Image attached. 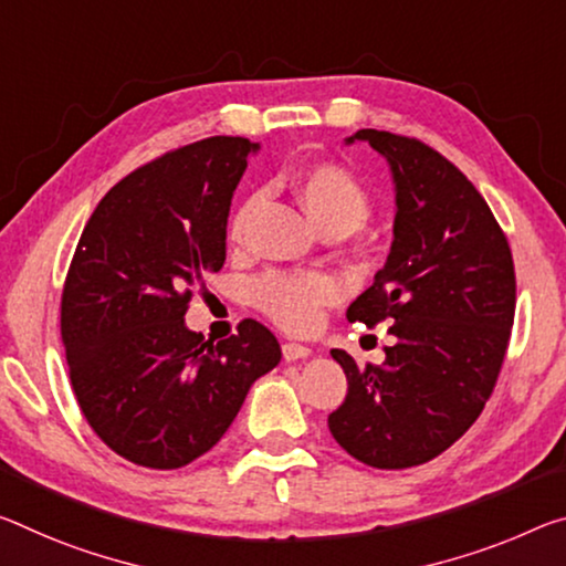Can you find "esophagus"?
I'll return each mask as SVG.
<instances>
[{
	"label": "esophagus",
	"mask_w": 566,
	"mask_h": 566,
	"mask_svg": "<svg viewBox=\"0 0 566 566\" xmlns=\"http://www.w3.org/2000/svg\"><path fill=\"white\" fill-rule=\"evenodd\" d=\"M282 353H284V360H302V357L312 355V347L300 345V343H284Z\"/></svg>",
	"instance_id": "34e87169"
}]
</instances>
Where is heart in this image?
Instances as JSON below:
<instances>
[{"label":"heart","mask_w":566,"mask_h":566,"mask_svg":"<svg viewBox=\"0 0 566 566\" xmlns=\"http://www.w3.org/2000/svg\"><path fill=\"white\" fill-rule=\"evenodd\" d=\"M297 196L310 219L322 231L353 234L373 217V193L353 168L343 164H312L300 168L292 178ZM254 201H244L229 221V239L244 237ZM339 297L335 276L322 272H266L251 282V302L274 325L290 332H310L317 327L322 310Z\"/></svg>","instance_id":"b5f03b06"}]
</instances>
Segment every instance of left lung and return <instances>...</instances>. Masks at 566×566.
I'll return each mask as SVG.
<instances>
[{
    "label": "left lung",
    "mask_w": 566,
    "mask_h": 566,
    "mask_svg": "<svg viewBox=\"0 0 566 566\" xmlns=\"http://www.w3.org/2000/svg\"><path fill=\"white\" fill-rule=\"evenodd\" d=\"M396 178L388 262L347 307L349 322H390L382 365L332 357L347 375L343 406L329 412L335 441L373 469L420 465L481 416L511 337L516 272L509 239L489 203L428 143L363 128Z\"/></svg>",
    "instance_id": "left-lung-1"
}]
</instances>
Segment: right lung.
<instances>
[{
  "label": "right lung",
  "mask_w": 566,
  "mask_h": 566,
  "mask_svg": "<svg viewBox=\"0 0 566 566\" xmlns=\"http://www.w3.org/2000/svg\"><path fill=\"white\" fill-rule=\"evenodd\" d=\"M249 150L213 136L136 168L95 206L67 269L60 335L77 406L111 451L146 469H181L217 446L251 382L282 360L256 319L219 343L184 325L227 262Z\"/></svg>",
  "instance_id": "1"
}]
</instances>
